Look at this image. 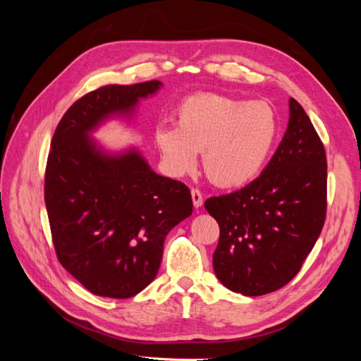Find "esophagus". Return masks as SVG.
Listing matches in <instances>:
<instances>
[{"label": "esophagus", "mask_w": 361, "mask_h": 361, "mask_svg": "<svg viewBox=\"0 0 361 361\" xmlns=\"http://www.w3.org/2000/svg\"><path fill=\"white\" fill-rule=\"evenodd\" d=\"M191 197H192V203L195 207H200L203 204V195L197 188L191 190Z\"/></svg>", "instance_id": "obj_1"}]
</instances>
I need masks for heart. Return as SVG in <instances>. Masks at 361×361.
Masks as SVG:
<instances>
[{
	"mask_svg": "<svg viewBox=\"0 0 361 361\" xmlns=\"http://www.w3.org/2000/svg\"><path fill=\"white\" fill-rule=\"evenodd\" d=\"M176 123L155 130L167 169L180 176L197 166L203 152L206 176L218 187H239L265 166L279 137V116L265 101L247 102L220 93L187 96Z\"/></svg>",
	"mask_w": 361,
	"mask_h": 361,
	"instance_id": "heart-1",
	"label": "heart"
}]
</instances>
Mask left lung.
Returning a JSON list of instances; mask_svg holds the SVG:
<instances>
[{
    "label": "left lung",
    "instance_id": "1",
    "mask_svg": "<svg viewBox=\"0 0 361 361\" xmlns=\"http://www.w3.org/2000/svg\"><path fill=\"white\" fill-rule=\"evenodd\" d=\"M220 226L212 264L233 292L259 297L298 274L326 215V157L304 108L290 97L274 157L247 187L204 202Z\"/></svg>",
    "mask_w": 361,
    "mask_h": 361
}]
</instances>
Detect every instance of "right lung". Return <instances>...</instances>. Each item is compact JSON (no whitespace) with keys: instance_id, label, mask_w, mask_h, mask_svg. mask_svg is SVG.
<instances>
[{"instance_id":"1","label":"right lung","mask_w":361,"mask_h":361,"mask_svg":"<svg viewBox=\"0 0 361 361\" xmlns=\"http://www.w3.org/2000/svg\"><path fill=\"white\" fill-rule=\"evenodd\" d=\"M161 85L110 84L84 94L51 141L45 203L54 248L63 268L99 297L130 298L150 285L167 233L192 214L187 185L159 176L135 149L108 155L89 137Z\"/></svg>"}]
</instances>
